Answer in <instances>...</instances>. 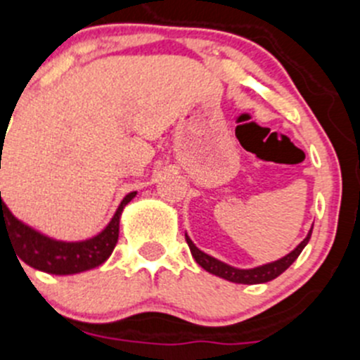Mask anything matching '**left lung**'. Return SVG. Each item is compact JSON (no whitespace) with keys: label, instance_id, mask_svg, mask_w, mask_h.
<instances>
[{"label":"left lung","instance_id":"left-lung-1","mask_svg":"<svg viewBox=\"0 0 360 360\" xmlns=\"http://www.w3.org/2000/svg\"><path fill=\"white\" fill-rule=\"evenodd\" d=\"M311 234H312V227L309 229L307 236H305L304 240H302L300 243L290 252V254H286V256L281 257V259L277 261H271V263L261 264V266H254V268L231 266V264L224 263V261L217 259V257L210 256V254L200 250V248L190 240V236H188L186 233H184V236H186V243L188 247H190L193 259H195L197 264L202 266L206 271H210V274L217 275V277L220 278H226V281L229 282H236V284H263V282H270L274 281V278H277L282 271H286L288 268L295 263V259L300 256V252L304 250L305 245L309 243Z\"/></svg>","mask_w":360,"mask_h":360}]
</instances>
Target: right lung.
<instances>
[{"label": "right lung", "instance_id": "right-lung-1", "mask_svg": "<svg viewBox=\"0 0 360 360\" xmlns=\"http://www.w3.org/2000/svg\"><path fill=\"white\" fill-rule=\"evenodd\" d=\"M134 197H136V191H131L120 200L108 226L96 236L79 241H63L40 233L35 227L13 217L0 193V240L3 236L8 238L18 252L19 261L35 270L53 275L82 274V271L101 266L112 256L117 240H119L120 214Z\"/></svg>", "mask_w": 360, "mask_h": 360}]
</instances>
